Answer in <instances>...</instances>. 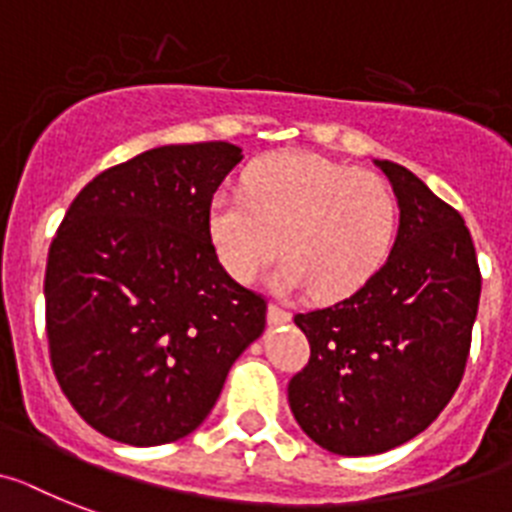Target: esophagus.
Masks as SVG:
<instances>
[{"label": "esophagus", "mask_w": 512, "mask_h": 512, "mask_svg": "<svg viewBox=\"0 0 512 512\" xmlns=\"http://www.w3.org/2000/svg\"><path fill=\"white\" fill-rule=\"evenodd\" d=\"M291 315L286 312V309L276 307V304H270L268 307V322L270 325H283V322H289Z\"/></svg>", "instance_id": "34e87169"}]
</instances>
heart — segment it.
I'll return each instance as SVG.
<instances>
[{"label": "heart", "instance_id": "1", "mask_svg": "<svg viewBox=\"0 0 512 512\" xmlns=\"http://www.w3.org/2000/svg\"><path fill=\"white\" fill-rule=\"evenodd\" d=\"M401 205L382 176L312 153L252 163L244 192L218 190L208 205V236L236 281H255L281 252L276 286L312 289L336 302L364 289L388 263Z\"/></svg>", "mask_w": 512, "mask_h": 512}]
</instances>
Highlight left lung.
I'll list each match as a JSON object with an SVG mask.
<instances>
[{"mask_svg":"<svg viewBox=\"0 0 512 512\" xmlns=\"http://www.w3.org/2000/svg\"><path fill=\"white\" fill-rule=\"evenodd\" d=\"M401 226L388 263L356 294L296 315L309 364L289 406L309 440L336 455H377L414 440L461 385L482 276L461 213L406 166L375 158Z\"/></svg>","mask_w":512,"mask_h":512,"instance_id":"left-lung-1","label":"left lung"}]
</instances>
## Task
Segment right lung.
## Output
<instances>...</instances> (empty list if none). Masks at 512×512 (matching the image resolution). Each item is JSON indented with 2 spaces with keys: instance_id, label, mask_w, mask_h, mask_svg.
<instances>
[{
  "instance_id": "right-lung-1",
  "label": "right lung",
  "mask_w": 512,
  "mask_h": 512,
  "mask_svg": "<svg viewBox=\"0 0 512 512\" xmlns=\"http://www.w3.org/2000/svg\"><path fill=\"white\" fill-rule=\"evenodd\" d=\"M242 148L161 145L72 200L46 263L51 367L101 435L153 448L195 432L231 364L265 330V299L223 270L208 205Z\"/></svg>"
}]
</instances>
